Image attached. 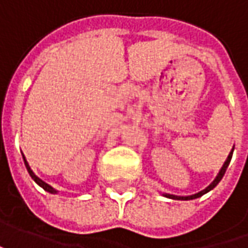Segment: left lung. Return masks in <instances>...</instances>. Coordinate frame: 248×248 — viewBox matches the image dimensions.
<instances>
[{
	"instance_id": "8db88e82",
	"label": "left lung",
	"mask_w": 248,
	"mask_h": 248,
	"mask_svg": "<svg viewBox=\"0 0 248 248\" xmlns=\"http://www.w3.org/2000/svg\"><path fill=\"white\" fill-rule=\"evenodd\" d=\"M232 153H233V150L229 153V156H228V158H226V161H225V164L222 166V168H221V171H219V174L217 175V178H215L214 181H213V184L210 186H207L204 190H202V192H199V193H196V195H192V196H186V197H179V196H174V195H166L167 197H170V199H176V200H192V199H197V197H200V196H203L204 193H207V192H210L211 189H214L215 186L219 184V181L222 179V176L225 175V171H226V168H228V166H229V163H231V158H232Z\"/></svg>"
}]
</instances>
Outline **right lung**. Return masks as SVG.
<instances>
[{"label":"right lung","mask_w":248,"mask_h":248,"mask_svg":"<svg viewBox=\"0 0 248 248\" xmlns=\"http://www.w3.org/2000/svg\"><path fill=\"white\" fill-rule=\"evenodd\" d=\"M23 160H24V166H26V168H27V171H29V174H30V176L33 178L34 181H35V182H37L38 185L41 186V187H43L44 190H46V192H49V193H55V189H53L52 186H49V185H48V184H45V182H44L43 179H40L38 176L34 175V172H33V171H31V170H30V167H29V164H27V161H26V158L23 157Z\"/></svg>","instance_id":"1"}]
</instances>
